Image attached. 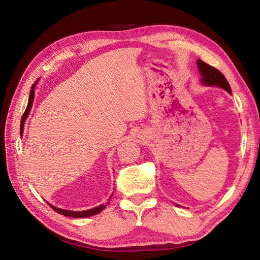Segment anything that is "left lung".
Listing matches in <instances>:
<instances>
[{"label":"left lung","instance_id":"1","mask_svg":"<svg viewBox=\"0 0 260 260\" xmlns=\"http://www.w3.org/2000/svg\"><path fill=\"white\" fill-rule=\"evenodd\" d=\"M198 67L201 74V82L207 86H218L222 88L228 93L232 94L229 82L226 81L225 77L219 72L218 69L212 67L201 59H198ZM179 206V205H177Z\"/></svg>","mask_w":260,"mask_h":260}]
</instances>
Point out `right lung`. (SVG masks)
Segmentation results:
<instances>
[{"mask_svg": "<svg viewBox=\"0 0 260 260\" xmlns=\"http://www.w3.org/2000/svg\"><path fill=\"white\" fill-rule=\"evenodd\" d=\"M36 84H32V86H31V90H30V95H29V101H28V105H27V108H26V112L23 113L22 117H21V121H20V135L22 136L23 133V124H25V121L27 119V117L30 113V109H31V106H32V103H34V99H35V88H36ZM113 194L111 195L112 199ZM49 205L56 211L58 212V214L60 215H64V216H67V217H73V218H86V217H91V216H94L99 214V212H101L102 210H103L107 205H100V206H96L94 207L92 209H89V210H82V211H73V210H67V209H61V208H57L55 207L53 205H51V204H49Z\"/></svg>", "mask_w": 260, "mask_h": 260, "instance_id": "1", "label": "right lung"}]
</instances>
